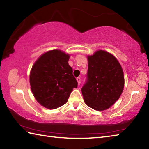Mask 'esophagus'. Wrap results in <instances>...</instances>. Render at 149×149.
Returning a JSON list of instances; mask_svg holds the SVG:
<instances>
[{
	"instance_id": "obj_1",
	"label": "esophagus",
	"mask_w": 149,
	"mask_h": 149,
	"mask_svg": "<svg viewBox=\"0 0 149 149\" xmlns=\"http://www.w3.org/2000/svg\"><path fill=\"white\" fill-rule=\"evenodd\" d=\"M76 80H77V81L78 85H79L80 84H81V78L80 77H77L76 78Z\"/></svg>"
}]
</instances>
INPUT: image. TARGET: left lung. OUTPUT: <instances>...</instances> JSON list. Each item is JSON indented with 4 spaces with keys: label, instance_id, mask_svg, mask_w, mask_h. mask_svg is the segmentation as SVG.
Listing matches in <instances>:
<instances>
[{
    "label": "left lung",
    "instance_id": "left-lung-1",
    "mask_svg": "<svg viewBox=\"0 0 149 149\" xmlns=\"http://www.w3.org/2000/svg\"><path fill=\"white\" fill-rule=\"evenodd\" d=\"M87 79L81 89L84 101L93 109L109 108L119 99L124 87L122 68L114 55L99 50L87 56Z\"/></svg>",
    "mask_w": 149,
    "mask_h": 149
}]
</instances>
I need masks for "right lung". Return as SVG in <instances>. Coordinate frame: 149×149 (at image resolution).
Here are the masks:
<instances>
[{"label":"right lung","instance_id":"add662e5","mask_svg":"<svg viewBox=\"0 0 149 149\" xmlns=\"http://www.w3.org/2000/svg\"><path fill=\"white\" fill-rule=\"evenodd\" d=\"M70 54L60 50L42 54L33 65L29 82L37 101L49 109H55L67 102L77 82L68 64Z\"/></svg>","mask_w":149,"mask_h":149}]
</instances>
